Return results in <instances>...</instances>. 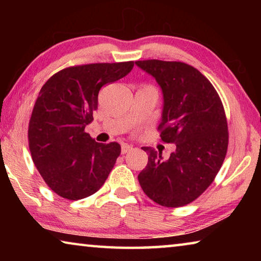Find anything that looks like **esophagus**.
<instances>
[{"mask_svg":"<svg viewBox=\"0 0 261 261\" xmlns=\"http://www.w3.org/2000/svg\"><path fill=\"white\" fill-rule=\"evenodd\" d=\"M130 151H132L131 145H129V144H122V146H121L122 154H126V153H129Z\"/></svg>","mask_w":261,"mask_h":261,"instance_id":"esophagus-1","label":"esophagus"}]
</instances>
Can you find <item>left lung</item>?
Instances as JSON below:
<instances>
[{
	"label": "left lung",
	"mask_w": 261,
	"mask_h": 261,
	"mask_svg": "<svg viewBox=\"0 0 261 261\" xmlns=\"http://www.w3.org/2000/svg\"><path fill=\"white\" fill-rule=\"evenodd\" d=\"M155 78L163 94V143L176 149L163 160L162 152L143 147L147 166L138 175L143 191L156 204L180 207L196 200L213 182L228 148V124L214 86L200 71L183 62L137 61Z\"/></svg>",
	"instance_id": "1"
}]
</instances>
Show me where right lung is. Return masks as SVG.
I'll return each mask as SVG.
<instances>
[{
    "instance_id": "add662e5",
    "label": "right lung",
    "mask_w": 261,
    "mask_h": 261,
    "mask_svg": "<svg viewBox=\"0 0 261 261\" xmlns=\"http://www.w3.org/2000/svg\"><path fill=\"white\" fill-rule=\"evenodd\" d=\"M134 61L65 68L39 92L29 123V146L53 191L79 200L102 187L121 154L118 143L100 144L85 132L98 109L100 88L125 77Z\"/></svg>"
}]
</instances>
